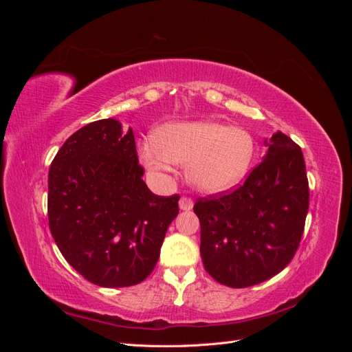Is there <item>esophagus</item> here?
<instances>
[{
    "label": "esophagus",
    "instance_id": "obj_1",
    "mask_svg": "<svg viewBox=\"0 0 352 352\" xmlns=\"http://www.w3.org/2000/svg\"><path fill=\"white\" fill-rule=\"evenodd\" d=\"M192 207H194V202H192V199H190V198H186V197L180 198V201H179V208H180V210L189 211V210H192Z\"/></svg>",
    "mask_w": 352,
    "mask_h": 352
}]
</instances>
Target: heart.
<instances>
[{"mask_svg": "<svg viewBox=\"0 0 352 352\" xmlns=\"http://www.w3.org/2000/svg\"><path fill=\"white\" fill-rule=\"evenodd\" d=\"M141 162L155 173L186 164L190 185L219 194L238 185L251 167L255 144L248 131L214 120L168 123L138 146Z\"/></svg>", "mask_w": 352, "mask_h": 352, "instance_id": "b5f03b06", "label": "heart"}]
</instances>
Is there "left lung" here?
Instances as JSON below:
<instances>
[{"label":"left lung","mask_w":352,"mask_h":352,"mask_svg":"<svg viewBox=\"0 0 352 352\" xmlns=\"http://www.w3.org/2000/svg\"><path fill=\"white\" fill-rule=\"evenodd\" d=\"M264 145L263 162L242 186L194 206L204 267L230 287L258 285L282 272L304 232L310 192L301 148L282 132Z\"/></svg>","instance_id":"obj_1"}]
</instances>
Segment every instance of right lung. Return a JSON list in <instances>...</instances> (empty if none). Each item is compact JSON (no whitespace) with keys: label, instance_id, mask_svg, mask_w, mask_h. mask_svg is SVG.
<instances>
[{"label":"right lung","instance_id":"add662e5","mask_svg":"<svg viewBox=\"0 0 352 352\" xmlns=\"http://www.w3.org/2000/svg\"><path fill=\"white\" fill-rule=\"evenodd\" d=\"M132 127L102 119L63 144L48 173V220L63 257L102 287L141 283L160 257L179 195L142 180Z\"/></svg>","mask_w":352,"mask_h":352}]
</instances>
